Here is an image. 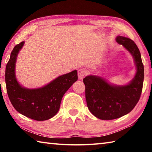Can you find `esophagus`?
<instances>
[{
  "label": "esophagus",
  "mask_w": 152,
  "mask_h": 152,
  "mask_svg": "<svg viewBox=\"0 0 152 152\" xmlns=\"http://www.w3.org/2000/svg\"><path fill=\"white\" fill-rule=\"evenodd\" d=\"M86 74V70L84 68H80L78 70V76L80 80H82L84 78Z\"/></svg>",
  "instance_id": "esophagus-1"
}]
</instances>
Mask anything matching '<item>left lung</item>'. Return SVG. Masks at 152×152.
Wrapping results in <instances>:
<instances>
[{
	"label": "left lung",
	"instance_id": "1",
	"mask_svg": "<svg viewBox=\"0 0 152 152\" xmlns=\"http://www.w3.org/2000/svg\"><path fill=\"white\" fill-rule=\"evenodd\" d=\"M116 41L133 56L137 72L130 83L124 86L112 85L97 76H88L83 79L87 107L92 115L102 120L117 119L132 111L142 92L144 68L137 45L122 36H117Z\"/></svg>",
	"mask_w": 152,
	"mask_h": 152
}]
</instances>
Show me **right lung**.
<instances>
[{
  "label": "right lung",
  "instance_id": "add662e5",
  "mask_svg": "<svg viewBox=\"0 0 152 152\" xmlns=\"http://www.w3.org/2000/svg\"><path fill=\"white\" fill-rule=\"evenodd\" d=\"M24 42L15 46L7 64L5 82L12 106L24 116L36 121H45L55 116L60 109L64 94L78 80L77 70L64 74L39 88L22 87L15 76V63Z\"/></svg>",
  "mask_w": 152,
  "mask_h": 152
}]
</instances>
